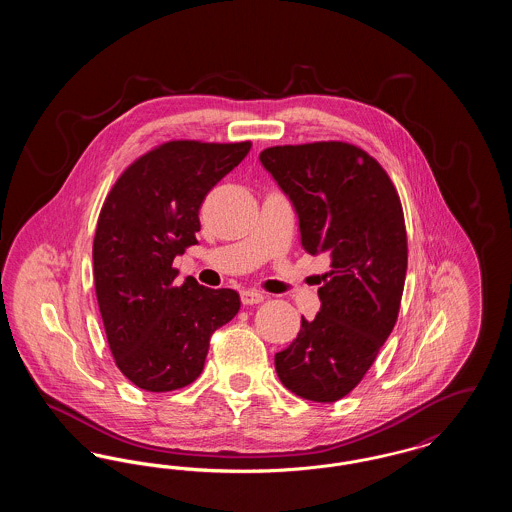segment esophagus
Here are the masks:
<instances>
[{
  "mask_svg": "<svg viewBox=\"0 0 512 512\" xmlns=\"http://www.w3.org/2000/svg\"><path fill=\"white\" fill-rule=\"evenodd\" d=\"M240 297H242L244 305H257V303L265 301V295L257 292V290H244V292L240 293Z\"/></svg>",
  "mask_w": 512,
  "mask_h": 512,
  "instance_id": "1",
  "label": "esophagus"
}]
</instances>
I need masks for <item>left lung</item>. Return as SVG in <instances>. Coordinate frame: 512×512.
Instances as JSON below:
<instances>
[{
    "label": "left lung",
    "instance_id": "8db88e82",
    "mask_svg": "<svg viewBox=\"0 0 512 512\" xmlns=\"http://www.w3.org/2000/svg\"><path fill=\"white\" fill-rule=\"evenodd\" d=\"M261 165L292 201L307 253H326L315 320L274 355L295 395L334 403L353 390L395 326L407 274V232L390 176L343 142L268 147Z\"/></svg>",
    "mask_w": 512,
    "mask_h": 512
}]
</instances>
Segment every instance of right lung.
Segmentation results:
<instances>
[{
    "instance_id": "1",
    "label": "right lung",
    "mask_w": 512,
    "mask_h": 512,
    "mask_svg": "<svg viewBox=\"0 0 512 512\" xmlns=\"http://www.w3.org/2000/svg\"><path fill=\"white\" fill-rule=\"evenodd\" d=\"M251 142H167L132 163L107 195L94 238V284L109 349L146 391H172L201 374L213 332L236 317L240 295L188 276L176 255L199 244V209L244 161Z\"/></svg>"
}]
</instances>
